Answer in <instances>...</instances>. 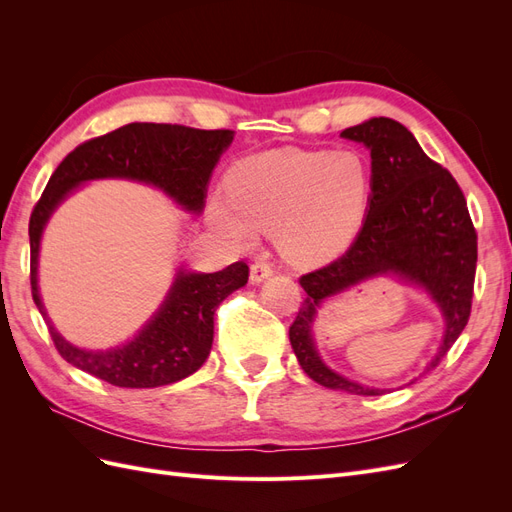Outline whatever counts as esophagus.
I'll return each instance as SVG.
<instances>
[{
	"instance_id": "34e87169",
	"label": "esophagus",
	"mask_w": 512,
	"mask_h": 512,
	"mask_svg": "<svg viewBox=\"0 0 512 512\" xmlns=\"http://www.w3.org/2000/svg\"><path fill=\"white\" fill-rule=\"evenodd\" d=\"M271 273H273V267L267 260H256L250 267V280H252V284H260V282H265Z\"/></svg>"
}]
</instances>
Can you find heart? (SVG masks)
Returning a JSON list of instances; mask_svg holds the SVG:
<instances>
[{
  "instance_id": "1",
  "label": "heart",
  "mask_w": 512,
  "mask_h": 512,
  "mask_svg": "<svg viewBox=\"0 0 512 512\" xmlns=\"http://www.w3.org/2000/svg\"><path fill=\"white\" fill-rule=\"evenodd\" d=\"M226 196L209 205L211 224L241 247L275 235L284 258L316 267L342 254L361 230L371 166L359 151L271 149L230 168Z\"/></svg>"
}]
</instances>
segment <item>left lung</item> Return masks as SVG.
<instances>
[{
	"label": "left lung",
	"instance_id": "8db88e82",
	"mask_svg": "<svg viewBox=\"0 0 512 512\" xmlns=\"http://www.w3.org/2000/svg\"><path fill=\"white\" fill-rule=\"evenodd\" d=\"M371 153V196L363 228L348 252L299 277L305 301L290 324V344L314 382L354 395H382L335 374L314 346L318 307L378 275H397L427 290L446 320L442 346L425 371L440 361L466 329L476 275V230L455 177L416 143L412 132L389 117H374L342 132Z\"/></svg>",
	"mask_w": 512,
	"mask_h": 512
}]
</instances>
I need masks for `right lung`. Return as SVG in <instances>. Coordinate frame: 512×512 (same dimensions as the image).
Wrapping results in <instances>:
<instances>
[{"label": "right lung", "mask_w": 512, "mask_h": 512, "mask_svg": "<svg viewBox=\"0 0 512 512\" xmlns=\"http://www.w3.org/2000/svg\"><path fill=\"white\" fill-rule=\"evenodd\" d=\"M232 138V130L128 123L85 141L55 168L29 218V280L34 303L49 324L53 344L70 365L123 389H153L188 378L207 361L215 309L230 292L247 284L250 267L243 260L218 273L179 269L166 301L134 339L111 350H83L66 342L46 316L38 292V252L51 213L76 185L91 179L117 177L156 185L183 209L200 213L209 177Z\"/></svg>", "instance_id": "add662e5"}]
</instances>
